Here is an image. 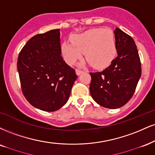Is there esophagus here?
<instances>
[{"instance_id": "1", "label": "esophagus", "mask_w": 155, "mask_h": 155, "mask_svg": "<svg viewBox=\"0 0 155 155\" xmlns=\"http://www.w3.org/2000/svg\"><path fill=\"white\" fill-rule=\"evenodd\" d=\"M83 72H84L83 71H81V70H79V69H76V74H77V75H80V74H82Z\"/></svg>"}]
</instances>
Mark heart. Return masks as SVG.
Instances as JSON below:
<instances>
[{"instance_id": "b5f03b06", "label": "heart", "mask_w": 155, "mask_h": 155, "mask_svg": "<svg viewBox=\"0 0 155 155\" xmlns=\"http://www.w3.org/2000/svg\"><path fill=\"white\" fill-rule=\"evenodd\" d=\"M72 42L66 41L61 45L65 61L73 65L82 58L84 53L89 63L96 68L110 65L117 54L116 42L110 29L95 28L73 37Z\"/></svg>"}]
</instances>
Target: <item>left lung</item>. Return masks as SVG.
I'll use <instances>...</instances> for the list:
<instances>
[{
    "instance_id": "left-lung-1",
    "label": "left lung",
    "mask_w": 155,
    "mask_h": 155,
    "mask_svg": "<svg viewBox=\"0 0 155 155\" xmlns=\"http://www.w3.org/2000/svg\"><path fill=\"white\" fill-rule=\"evenodd\" d=\"M114 35L118 56L102 71L90 73L89 86L93 100L110 109L119 108L129 101L141 75L140 58L133 38L119 28Z\"/></svg>"
}]
</instances>
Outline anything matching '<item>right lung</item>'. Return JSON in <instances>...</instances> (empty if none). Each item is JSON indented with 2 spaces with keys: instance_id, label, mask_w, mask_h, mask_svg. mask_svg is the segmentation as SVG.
<instances>
[{
  "instance_id": "right-lung-1",
  "label": "right lung",
  "mask_w": 155,
  "mask_h": 155,
  "mask_svg": "<svg viewBox=\"0 0 155 155\" xmlns=\"http://www.w3.org/2000/svg\"><path fill=\"white\" fill-rule=\"evenodd\" d=\"M60 29L38 34L28 40L19 53L17 69L22 92L31 105L53 112L68 101L75 70L61 56Z\"/></svg>"
}]
</instances>
